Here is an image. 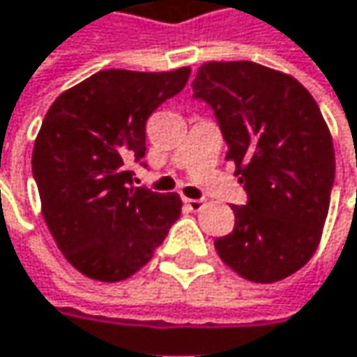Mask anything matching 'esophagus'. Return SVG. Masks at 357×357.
Returning <instances> with one entry per match:
<instances>
[{
	"mask_svg": "<svg viewBox=\"0 0 357 357\" xmlns=\"http://www.w3.org/2000/svg\"><path fill=\"white\" fill-rule=\"evenodd\" d=\"M183 204H185V208H190L192 212H198L202 211L204 200H200V198H183Z\"/></svg>",
	"mask_w": 357,
	"mask_h": 357,
	"instance_id": "1",
	"label": "esophagus"
}]
</instances>
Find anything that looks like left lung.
I'll return each instance as SVG.
<instances>
[{
	"label": "left lung",
	"mask_w": 357,
	"mask_h": 357,
	"mask_svg": "<svg viewBox=\"0 0 357 357\" xmlns=\"http://www.w3.org/2000/svg\"><path fill=\"white\" fill-rule=\"evenodd\" d=\"M192 89L214 112L247 192L216 253L245 280L288 278L312 257L329 212L335 153L323 114L294 77L251 61L206 63Z\"/></svg>",
	"instance_id": "8db88e82"
}]
</instances>
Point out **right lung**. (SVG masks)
Instances as JSON below:
<instances>
[{
	"label": "right lung",
	"instance_id": "right-lung-1",
	"mask_svg": "<svg viewBox=\"0 0 357 357\" xmlns=\"http://www.w3.org/2000/svg\"><path fill=\"white\" fill-rule=\"evenodd\" d=\"M190 67L167 73L108 69L61 93L32 151L43 216L83 275L120 282L141 270L181 212L178 194L132 185L145 157V124L179 93Z\"/></svg>",
	"mask_w": 357,
	"mask_h": 357
}]
</instances>
